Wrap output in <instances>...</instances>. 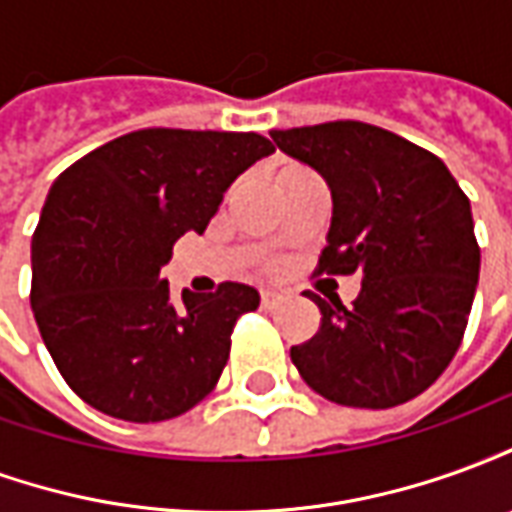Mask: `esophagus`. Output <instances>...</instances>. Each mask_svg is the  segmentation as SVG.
<instances>
[{
    "instance_id": "obj_1",
    "label": "esophagus",
    "mask_w": 512,
    "mask_h": 512,
    "mask_svg": "<svg viewBox=\"0 0 512 512\" xmlns=\"http://www.w3.org/2000/svg\"><path fill=\"white\" fill-rule=\"evenodd\" d=\"M279 301H282V293L274 288H263L260 290V304H263V310H274Z\"/></svg>"
}]
</instances>
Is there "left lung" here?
Returning a JSON list of instances; mask_svg holds the SVG:
<instances>
[{
	"label": "left lung",
	"instance_id": "1",
	"mask_svg": "<svg viewBox=\"0 0 512 512\" xmlns=\"http://www.w3.org/2000/svg\"><path fill=\"white\" fill-rule=\"evenodd\" d=\"M332 191L321 271L362 274L354 307L321 310L290 359L340 406L392 408L422 395L461 345L480 277L472 205L444 161L386 128L337 120L271 131Z\"/></svg>",
	"mask_w": 512,
	"mask_h": 512
}]
</instances>
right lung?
<instances>
[{
  "instance_id": "1",
  "label": "right lung",
  "mask_w": 512,
  "mask_h": 512,
  "mask_svg": "<svg viewBox=\"0 0 512 512\" xmlns=\"http://www.w3.org/2000/svg\"><path fill=\"white\" fill-rule=\"evenodd\" d=\"M274 153L260 134L142 128L51 183L32 235V312L84 403L126 422L197 406L222 376L235 321L260 293L224 282L172 304L161 268L183 233H205L233 180Z\"/></svg>"
}]
</instances>
